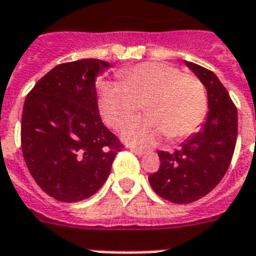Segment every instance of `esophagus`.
Masks as SVG:
<instances>
[{
	"instance_id": "esophagus-1",
	"label": "esophagus",
	"mask_w": 256,
	"mask_h": 256,
	"mask_svg": "<svg viewBox=\"0 0 256 256\" xmlns=\"http://www.w3.org/2000/svg\"><path fill=\"white\" fill-rule=\"evenodd\" d=\"M130 149H131L135 154H138V156H144V154L146 153L145 150H140V149H136V148H130Z\"/></svg>"
}]
</instances>
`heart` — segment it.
<instances>
[{"mask_svg": "<svg viewBox=\"0 0 256 256\" xmlns=\"http://www.w3.org/2000/svg\"><path fill=\"white\" fill-rule=\"evenodd\" d=\"M122 82H106L98 107L106 124L118 130L135 117L142 103L149 116L128 125L122 138L136 148H150L166 135L186 138L204 122L208 94L198 78L163 62H145L120 74Z\"/></svg>", "mask_w": 256, "mask_h": 256, "instance_id": "heart-1", "label": "heart"}]
</instances>
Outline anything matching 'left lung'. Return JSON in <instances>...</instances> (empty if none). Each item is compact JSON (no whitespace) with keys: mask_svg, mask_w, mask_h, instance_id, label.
<instances>
[{"mask_svg":"<svg viewBox=\"0 0 256 256\" xmlns=\"http://www.w3.org/2000/svg\"><path fill=\"white\" fill-rule=\"evenodd\" d=\"M208 93L209 112L202 128L172 153L160 150L158 172L149 182L172 204H191L208 195L224 177L237 142V108L219 78L200 65L184 61Z\"/></svg>","mask_w":256,"mask_h":256,"instance_id":"left-lung-1","label":"left lung"}]
</instances>
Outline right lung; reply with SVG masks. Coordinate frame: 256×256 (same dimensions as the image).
<instances>
[{
	"label": "right lung",
	"mask_w": 256,
	"mask_h": 256,
	"mask_svg": "<svg viewBox=\"0 0 256 256\" xmlns=\"http://www.w3.org/2000/svg\"><path fill=\"white\" fill-rule=\"evenodd\" d=\"M110 62L88 58L57 65L24 100V162L51 198L79 202L103 186L121 145L102 122L96 79Z\"/></svg>",
	"instance_id": "right-lung-1"
}]
</instances>
